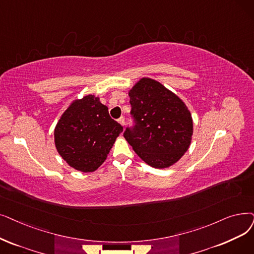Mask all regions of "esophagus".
I'll return each instance as SVG.
<instances>
[{"mask_svg": "<svg viewBox=\"0 0 254 254\" xmlns=\"http://www.w3.org/2000/svg\"><path fill=\"white\" fill-rule=\"evenodd\" d=\"M117 121H118V123H119L121 126H123V127H124V126H125V124H126V123H125V118H124V117H120V118H118V120H117Z\"/></svg>", "mask_w": 254, "mask_h": 254, "instance_id": "esophagus-1", "label": "esophagus"}]
</instances>
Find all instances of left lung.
Returning <instances> with one entry per match:
<instances>
[{
  "label": "left lung",
  "instance_id": "8db88e82",
  "mask_svg": "<svg viewBox=\"0 0 254 254\" xmlns=\"http://www.w3.org/2000/svg\"><path fill=\"white\" fill-rule=\"evenodd\" d=\"M135 126L125 138L149 166L167 168L188 150L193 120L181 98L156 80L142 78L128 91Z\"/></svg>",
  "mask_w": 254,
  "mask_h": 254
}]
</instances>
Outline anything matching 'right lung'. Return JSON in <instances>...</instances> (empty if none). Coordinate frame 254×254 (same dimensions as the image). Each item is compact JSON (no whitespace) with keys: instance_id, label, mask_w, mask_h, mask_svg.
<instances>
[{"instance_id":"add662e5","label":"right lung","mask_w":254,"mask_h":254,"mask_svg":"<svg viewBox=\"0 0 254 254\" xmlns=\"http://www.w3.org/2000/svg\"><path fill=\"white\" fill-rule=\"evenodd\" d=\"M124 127L109 115L100 97L88 94L74 100L55 127V145L70 167L95 171L107 159Z\"/></svg>"}]
</instances>
